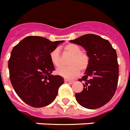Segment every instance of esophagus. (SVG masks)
I'll return each instance as SVG.
<instances>
[{
    "instance_id": "esophagus-1",
    "label": "esophagus",
    "mask_w": 130,
    "mask_h": 130,
    "mask_svg": "<svg viewBox=\"0 0 130 130\" xmlns=\"http://www.w3.org/2000/svg\"><path fill=\"white\" fill-rule=\"evenodd\" d=\"M64 82H65L66 83H68V84H72V83H74L72 80H67V79L64 80Z\"/></svg>"
}]
</instances>
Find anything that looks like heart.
<instances>
[{"label":"heart","mask_w":130,"mask_h":130,"mask_svg":"<svg viewBox=\"0 0 130 130\" xmlns=\"http://www.w3.org/2000/svg\"><path fill=\"white\" fill-rule=\"evenodd\" d=\"M66 53L70 54L71 58L68 62V66H62L58 68L56 73L66 79H73L80 73V70L85 71L89 66L90 58L87 54L82 52L78 45L69 43L63 48ZM50 60L54 66L58 68L62 65V60L58 49H55L51 52Z\"/></svg>","instance_id":"heart-1"}]
</instances>
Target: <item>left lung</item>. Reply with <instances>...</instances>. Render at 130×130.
I'll return each mask as SVG.
<instances>
[{"label":"left lung","mask_w":130,"mask_h":130,"mask_svg":"<svg viewBox=\"0 0 130 130\" xmlns=\"http://www.w3.org/2000/svg\"><path fill=\"white\" fill-rule=\"evenodd\" d=\"M70 42L83 46L90 58L85 75L78 79L85 83L83 91L76 93V99L90 109L103 106L111 99L118 87L119 65L116 50L108 40L94 34H86Z\"/></svg>","instance_id":"left-lung-1"}]
</instances>
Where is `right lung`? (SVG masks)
Returning <instances> with one entry per match:
<instances>
[{"label": "right lung", "instance_id": "obj_1", "mask_svg": "<svg viewBox=\"0 0 130 130\" xmlns=\"http://www.w3.org/2000/svg\"><path fill=\"white\" fill-rule=\"evenodd\" d=\"M63 41L28 36L12 49L8 64L10 80L14 91L26 104L43 107L56 97L64 80L61 76L52 74L55 68L50 54Z\"/></svg>", "mask_w": 130, "mask_h": 130}]
</instances>
